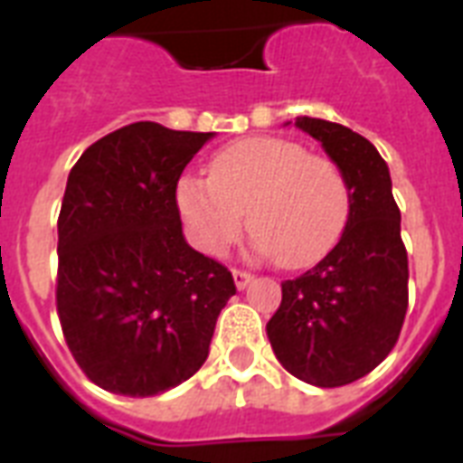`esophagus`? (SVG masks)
Wrapping results in <instances>:
<instances>
[{
    "label": "esophagus",
    "instance_id": "esophagus-1",
    "mask_svg": "<svg viewBox=\"0 0 463 463\" xmlns=\"http://www.w3.org/2000/svg\"><path fill=\"white\" fill-rule=\"evenodd\" d=\"M232 279H235V286L242 290V288H247V286H250V281H252L254 276L250 274V271H245V269H232Z\"/></svg>",
    "mask_w": 463,
    "mask_h": 463
}]
</instances>
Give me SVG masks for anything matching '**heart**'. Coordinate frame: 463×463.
<instances>
[{"mask_svg":"<svg viewBox=\"0 0 463 463\" xmlns=\"http://www.w3.org/2000/svg\"><path fill=\"white\" fill-rule=\"evenodd\" d=\"M175 199L202 252L218 257L238 242L247 213L257 250L290 269L324 260L351 213L344 170L279 137H252L221 148L209 177H182Z\"/></svg>","mask_w":463,"mask_h":463,"instance_id":"b5f03b06","label":"heart"}]
</instances>
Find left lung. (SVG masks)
<instances>
[{"mask_svg":"<svg viewBox=\"0 0 463 463\" xmlns=\"http://www.w3.org/2000/svg\"><path fill=\"white\" fill-rule=\"evenodd\" d=\"M351 187V213L336 247L317 267L281 283L267 334L276 358L315 387H344L387 358L409 307V254L402 211L377 148L348 127L298 118Z\"/></svg>","mask_w":463,"mask_h":463,"instance_id":"1","label":"left lung"}]
</instances>
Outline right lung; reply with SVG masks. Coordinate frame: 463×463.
I'll return each instance as SVG.
<instances>
[{"mask_svg":"<svg viewBox=\"0 0 463 463\" xmlns=\"http://www.w3.org/2000/svg\"><path fill=\"white\" fill-rule=\"evenodd\" d=\"M211 132L134 122L76 160L57 218V315L93 384L156 396L209 358L235 296L228 267L184 242L177 182Z\"/></svg>","mask_w":463,"mask_h":463,"instance_id":"obj_1","label":"right lung"}]
</instances>
